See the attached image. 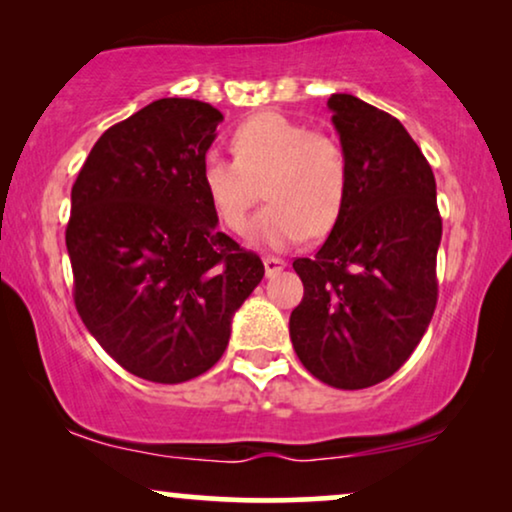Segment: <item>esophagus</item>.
Returning <instances> with one entry per match:
<instances>
[{
  "mask_svg": "<svg viewBox=\"0 0 512 512\" xmlns=\"http://www.w3.org/2000/svg\"><path fill=\"white\" fill-rule=\"evenodd\" d=\"M263 265H265V275L272 277V275H277V272H282L286 268V261H284V258H277V256H265Z\"/></svg>",
  "mask_w": 512,
  "mask_h": 512,
  "instance_id": "1",
  "label": "esophagus"
}]
</instances>
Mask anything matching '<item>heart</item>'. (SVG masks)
I'll return each instance as SVG.
<instances>
[{"mask_svg":"<svg viewBox=\"0 0 512 512\" xmlns=\"http://www.w3.org/2000/svg\"><path fill=\"white\" fill-rule=\"evenodd\" d=\"M235 160L207 156L200 184L216 219L240 230L263 184L268 207L249 228V240L282 249L310 235H326L345 212L349 160L338 139L307 130L275 111H261L240 123L230 137Z\"/></svg>","mask_w":512,"mask_h":512,"instance_id":"heart-1","label":"heart"}]
</instances>
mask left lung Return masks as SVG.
<instances>
[{
	"label": "left lung",
	"mask_w": 512,
	"mask_h": 512,
	"mask_svg": "<svg viewBox=\"0 0 512 512\" xmlns=\"http://www.w3.org/2000/svg\"><path fill=\"white\" fill-rule=\"evenodd\" d=\"M328 109L349 195L317 256L293 261L305 293L289 333L317 380L366 389L394 375L429 328L443 221L431 165L401 121L347 93Z\"/></svg>",
	"instance_id": "1"
}]
</instances>
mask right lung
I'll list each match as a JSON object with an SVG mask.
<instances>
[{"label":"right lung","mask_w":512,"mask_h":512,"mask_svg":"<svg viewBox=\"0 0 512 512\" xmlns=\"http://www.w3.org/2000/svg\"><path fill=\"white\" fill-rule=\"evenodd\" d=\"M221 121L200 100L151 102L97 139L72 186L74 305L104 352L142 380L207 373L265 275L254 251L221 233L202 191Z\"/></svg>","instance_id":"right-lung-1"}]
</instances>
